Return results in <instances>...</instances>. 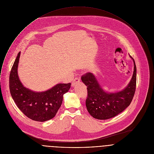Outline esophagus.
Returning <instances> with one entry per match:
<instances>
[{"label":"esophagus","mask_w":154,"mask_h":154,"mask_svg":"<svg viewBox=\"0 0 154 154\" xmlns=\"http://www.w3.org/2000/svg\"><path fill=\"white\" fill-rule=\"evenodd\" d=\"M80 82V78H79V77H76L74 79H73V82H72V87H74L77 83H78V82Z\"/></svg>","instance_id":"esophagus-1"}]
</instances>
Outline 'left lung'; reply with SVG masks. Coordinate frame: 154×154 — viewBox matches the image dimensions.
I'll return each instance as SVG.
<instances>
[{
	"instance_id": "left-lung-1",
	"label": "left lung",
	"mask_w": 154,
	"mask_h": 154,
	"mask_svg": "<svg viewBox=\"0 0 154 154\" xmlns=\"http://www.w3.org/2000/svg\"><path fill=\"white\" fill-rule=\"evenodd\" d=\"M134 71L128 85L122 91L107 93L103 90L96 76L87 73L81 77L87 87L86 107L89 113L97 119H107L124 111L131 102L136 87V66L134 59Z\"/></svg>"
}]
</instances>
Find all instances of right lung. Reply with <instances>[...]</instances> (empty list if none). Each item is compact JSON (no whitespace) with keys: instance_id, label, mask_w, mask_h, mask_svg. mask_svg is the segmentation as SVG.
<instances>
[{"instance_id":"add662e5","label":"right lung","mask_w":154,"mask_h":154,"mask_svg":"<svg viewBox=\"0 0 154 154\" xmlns=\"http://www.w3.org/2000/svg\"><path fill=\"white\" fill-rule=\"evenodd\" d=\"M20 52L12 67L9 75L11 96L19 109L29 118L44 122L53 118L60 107L63 95L70 89L71 84H58L51 89L36 92L26 88L18 75Z\"/></svg>"}]
</instances>
